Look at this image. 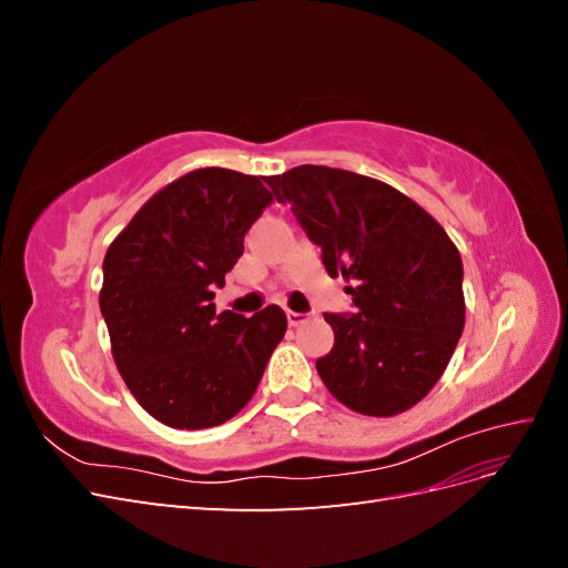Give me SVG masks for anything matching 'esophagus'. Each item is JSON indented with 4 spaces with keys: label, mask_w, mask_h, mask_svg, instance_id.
<instances>
[{
    "label": "esophagus",
    "mask_w": 568,
    "mask_h": 568,
    "mask_svg": "<svg viewBox=\"0 0 568 568\" xmlns=\"http://www.w3.org/2000/svg\"><path fill=\"white\" fill-rule=\"evenodd\" d=\"M286 320H288V324H291V326H301V324H305L307 320H311V315H305V313H294V311H286Z\"/></svg>",
    "instance_id": "obj_1"
}]
</instances>
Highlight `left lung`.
Returning a JSON list of instances; mask_svg holds the SVG:
<instances>
[{
  "label": "left lung",
  "instance_id": "obj_1",
  "mask_svg": "<svg viewBox=\"0 0 568 568\" xmlns=\"http://www.w3.org/2000/svg\"><path fill=\"white\" fill-rule=\"evenodd\" d=\"M265 182L322 248L326 272L353 282L355 313H324L334 329V348L317 359L324 386L367 417L417 405L464 329L453 239L398 189L351 170L298 165Z\"/></svg>",
  "mask_w": 568,
  "mask_h": 568
}]
</instances>
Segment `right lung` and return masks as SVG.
Masks as SVG:
<instances>
[{"label":"right lung","mask_w":568,"mask_h":568,"mask_svg":"<svg viewBox=\"0 0 568 568\" xmlns=\"http://www.w3.org/2000/svg\"><path fill=\"white\" fill-rule=\"evenodd\" d=\"M272 199L261 178L199 168L153 194L106 251L99 307L115 367L165 426L232 419L284 338L280 305L244 317L213 303Z\"/></svg>","instance_id":"right-lung-1"}]
</instances>
